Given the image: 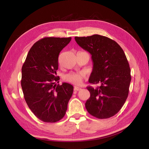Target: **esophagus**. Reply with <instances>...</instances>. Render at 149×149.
<instances>
[{"label":"esophagus","mask_w":149,"mask_h":149,"mask_svg":"<svg viewBox=\"0 0 149 149\" xmlns=\"http://www.w3.org/2000/svg\"><path fill=\"white\" fill-rule=\"evenodd\" d=\"M80 90H81V88H80V87H77V86H75L74 87V91H80Z\"/></svg>","instance_id":"obj_1"}]
</instances>
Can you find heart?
I'll use <instances>...</instances> for the list:
<instances>
[{
    "label": "heart",
    "mask_w": 149,
    "mask_h": 149,
    "mask_svg": "<svg viewBox=\"0 0 149 149\" xmlns=\"http://www.w3.org/2000/svg\"><path fill=\"white\" fill-rule=\"evenodd\" d=\"M85 75L83 72L79 73H70L64 77V80L66 82H70L75 85H79L82 83Z\"/></svg>",
    "instance_id": "b5f03b06"
}]
</instances>
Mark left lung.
Here are the masks:
<instances>
[{"instance_id":"8db88e82","label":"left lung","mask_w":149,"mask_h":149,"mask_svg":"<svg viewBox=\"0 0 149 149\" xmlns=\"http://www.w3.org/2000/svg\"><path fill=\"white\" fill-rule=\"evenodd\" d=\"M75 40L92 55L93 70L88 82L101 84L96 88L87 87L91 96L86 108L96 118L111 117L121 109L129 95L130 69L124 50L116 41L97 34L75 37Z\"/></svg>"}]
</instances>
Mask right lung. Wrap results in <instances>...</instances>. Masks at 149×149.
<instances>
[{"label": "right lung", "instance_id": "right-lung-1", "mask_svg": "<svg viewBox=\"0 0 149 149\" xmlns=\"http://www.w3.org/2000/svg\"><path fill=\"white\" fill-rule=\"evenodd\" d=\"M71 37H44L32 45L22 67L24 97L29 109L44 122H58L64 117L74 91L71 84L56 85L59 53Z\"/></svg>", "mask_w": 149, "mask_h": 149}]
</instances>
